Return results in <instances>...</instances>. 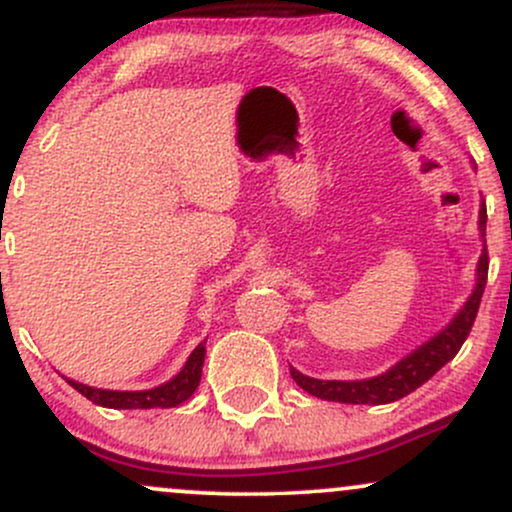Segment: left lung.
Returning <instances> with one entry per match:
<instances>
[{
  "instance_id": "obj_1",
  "label": "left lung",
  "mask_w": 512,
  "mask_h": 512,
  "mask_svg": "<svg viewBox=\"0 0 512 512\" xmlns=\"http://www.w3.org/2000/svg\"><path fill=\"white\" fill-rule=\"evenodd\" d=\"M479 228L481 238L486 236V204L479 209ZM486 274H489V252L481 250L477 264V286H474L469 301L462 305V310L452 317V322L445 330H440L436 337L428 339L419 349L411 351L402 361L395 363L387 373L375 375L368 380H317L310 375L298 373L291 368V378L296 380L298 387H303L308 395L317 399H327V402H342V404H390L397 399L407 397L416 387H421L428 378L438 373L445 363L455 358L464 339L472 332L474 320H477L481 296H484Z\"/></svg>"
}]
</instances>
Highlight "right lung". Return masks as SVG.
<instances>
[{"mask_svg":"<svg viewBox=\"0 0 512 512\" xmlns=\"http://www.w3.org/2000/svg\"><path fill=\"white\" fill-rule=\"evenodd\" d=\"M204 342L192 351L187 363L182 370L175 375L173 380H168L166 385H158L154 390H139V392H120V390H98V387L76 383V380H69L67 383L74 387L76 392H81L86 399H91L98 407L108 409H168L178 407V404L187 402L192 395H195L199 380H202V366H204Z\"/></svg>","mask_w":512,"mask_h":512,"instance_id":"add662e5","label":"right lung"}]
</instances>
